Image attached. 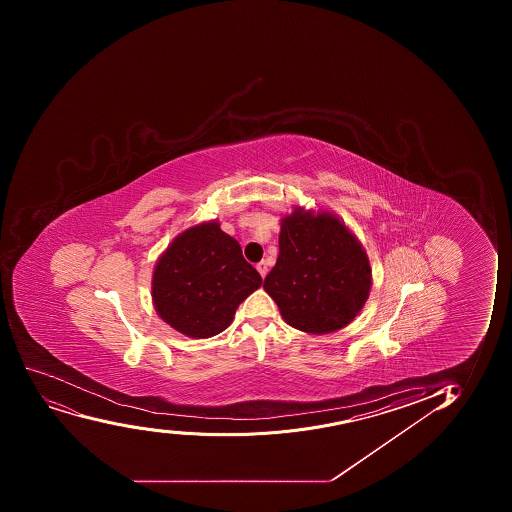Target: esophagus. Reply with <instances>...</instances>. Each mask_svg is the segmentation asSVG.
Instances as JSON below:
<instances>
[{
    "instance_id": "34e87169",
    "label": "esophagus",
    "mask_w": 512,
    "mask_h": 512,
    "mask_svg": "<svg viewBox=\"0 0 512 512\" xmlns=\"http://www.w3.org/2000/svg\"><path fill=\"white\" fill-rule=\"evenodd\" d=\"M257 270H259V274L262 275V279H265V275H267V262H265V260L259 262V264H257Z\"/></svg>"
}]
</instances>
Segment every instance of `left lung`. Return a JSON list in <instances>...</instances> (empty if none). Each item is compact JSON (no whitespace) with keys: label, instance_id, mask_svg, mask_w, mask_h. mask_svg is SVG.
I'll use <instances>...</instances> for the list:
<instances>
[{"label":"left lung","instance_id":"left-lung-1","mask_svg":"<svg viewBox=\"0 0 512 512\" xmlns=\"http://www.w3.org/2000/svg\"><path fill=\"white\" fill-rule=\"evenodd\" d=\"M369 260L344 223L332 215L294 212L282 220L279 259L264 289L287 324L329 334L355 319L369 297Z\"/></svg>","mask_w":512,"mask_h":512}]
</instances>
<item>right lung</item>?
Returning a JSON list of instances; mask_svg holds the SVG:
<instances>
[{
	"label": "right lung",
	"instance_id": "add662e5",
	"mask_svg": "<svg viewBox=\"0 0 512 512\" xmlns=\"http://www.w3.org/2000/svg\"><path fill=\"white\" fill-rule=\"evenodd\" d=\"M260 285L237 240L217 222L202 223L178 235L158 260L153 304L173 329L207 339L227 329L238 305Z\"/></svg>",
	"mask_w": 512,
	"mask_h": 512
}]
</instances>
